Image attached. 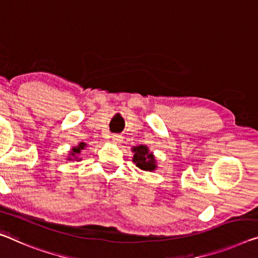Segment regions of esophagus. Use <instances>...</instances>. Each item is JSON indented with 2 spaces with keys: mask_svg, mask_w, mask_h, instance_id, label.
I'll list each match as a JSON object with an SVG mask.
<instances>
[{
  "mask_svg": "<svg viewBox=\"0 0 258 258\" xmlns=\"http://www.w3.org/2000/svg\"><path fill=\"white\" fill-rule=\"evenodd\" d=\"M112 141L113 143H115V144H120V143H122V141H123V137L118 134H114L112 136Z\"/></svg>",
  "mask_w": 258,
  "mask_h": 258,
  "instance_id": "esophagus-1",
  "label": "esophagus"
}]
</instances>
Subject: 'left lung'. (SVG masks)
Masks as SVG:
<instances>
[{
    "instance_id": "8db88e82",
    "label": "left lung",
    "mask_w": 258,
    "mask_h": 258,
    "mask_svg": "<svg viewBox=\"0 0 258 258\" xmlns=\"http://www.w3.org/2000/svg\"><path fill=\"white\" fill-rule=\"evenodd\" d=\"M133 162L138 168L145 172H154L158 168L157 159L146 145H137L132 148Z\"/></svg>"
}]
</instances>
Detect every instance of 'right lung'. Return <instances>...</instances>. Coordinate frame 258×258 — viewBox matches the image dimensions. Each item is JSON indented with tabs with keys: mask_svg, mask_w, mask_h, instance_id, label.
Here are the masks:
<instances>
[{
	"mask_svg": "<svg viewBox=\"0 0 258 258\" xmlns=\"http://www.w3.org/2000/svg\"><path fill=\"white\" fill-rule=\"evenodd\" d=\"M88 148V144L84 142H79L76 146H73V148L70 149L68 157H67V160H70V161H81L82 158H79V154H81L82 150H84Z\"/></svg>",
	"mask_w": 258,
	"mask_h": 258,
	"instance_id": "obj_1",
	"label": "right lung"
}]
</instances>
